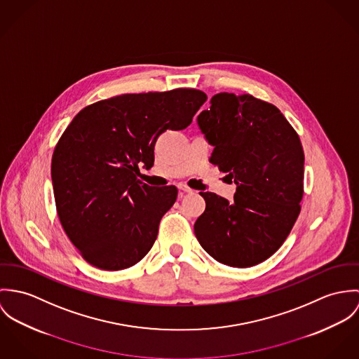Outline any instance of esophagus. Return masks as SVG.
Masks as SVG:
<instances>
[{
  "label": "esophagus",
  "instance_id": "esophagus-1",
  "mask_svg": "<svg viewBox=\"0 0 359 359\" xmlns=\"http://www.w3.org/2000/svg\"><path fill=\"white\" fill-rule=\"evenodd\" d=\"M177 189H179L182 193H193V190H191L189 186H186V184H179Z\"/></svg>",
  "mask_w": 359,
  "mask_h": 359
}]
</instances>
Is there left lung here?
Listing matches in <instances>:
<instances>
[{"mask_svg": "<svg viewBox=\"0 0 359 359\" xmlns=\"http://www.w3.org/2000/svg\"><path fill=\"white\" fill-rule=\"evenodd\" d=\"M210 162L237 184L234 202L199 193L205 212L194 224L201 246L219 263L252 267L289 236L303 198L304 153L278 109L252 95L222 92L197 118Z\"/></svg>", "mask_w": 359, "mask_h": 359, "instance_id": "left-lung-1", "label": "left lung"}]
</instances>
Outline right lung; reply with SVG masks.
<instances>
[{
    "label": "right lung",
    "mask_w": 359,
    "mask_h": 359,
    "mask_svg": "<svg viewBox=\"0 0 359 359\" xmlns=\"http://www.w3.org/2000/svg\"><path fill=\"white\" fill-rule=\"evenodd\" d=\"M206 99L191 88L126 93L86 106L66 128L52 156L53 194L89 264L117 271L149 253L177 189L143 183L139 166L151 168L161 133L187 128Z\"/></svg>",
    "instance_id": "obj_1"
}]
</instances>
